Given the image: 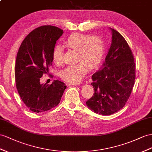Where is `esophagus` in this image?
I'll return each instance as SVG.
<instances>
[{
	"mask_svg": "<svg viewBox=\"0 0 152 152\" xmlns=\"http://www.w3.org/2000/svg\"><path fill=\"white\" fill-rule=\"evenodd\" d=\"M69 85H71V86H77V85H78L77 83H70Z\"/></svg>",
	"mask_w": 152,
	"mask_h": 152,
	"instance_id": "esophagus-1",
	"label": "esophagus"
}]
</instances>
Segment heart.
<instances>
[{"instance_id": "b5f03b06", "label": "heart", "mask_w": 152, "mask_h": 152, "mask_svg": "<svg viewBox=\"0 0 152 152\" xmlns=\"http://www.w3.org/2000/svg\"><path fill=\"white\" fill-rule=\"evenodd\" d=\"M65 47L78 50L80 63L69 65L60 73L64 81L70 83H77L88 71V66L94 69L100 64L104 53V45L102 39L98 37H89L87 34L74 33L64 42ZM64 49L60 45L54 48L53 60L56 65L62 62Z\"/></svg>"}]
</instances>
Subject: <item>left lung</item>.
I'll use <instances>...</instances> for the list:
<instances>
[{"label":"left lung","instance_id":"8db88e82","mask_svg":"<svg viewBox=\"0 0 152 152\" xmlns=\"http://www.w3.org/2000/svg\"><path fill=\"white\" fill-rule=\"evenodd\" d=\"M112 43L102 67L92 76L94 93L86 102L95 113L111 115L125 105L135 79L134 58L125 39L109 28Z\"/></svg>","mask_w":152,"mask_h":152}]
</instances>
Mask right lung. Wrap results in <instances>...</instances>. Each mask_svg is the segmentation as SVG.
Returning <instances> with one entry per match:
<instances>
[{
  "label": "right lung",
  "instance_id": "right-lung-1",
  "mask_svg": "<svg viewBox=\"0 0 152 152\" xmlns=\"http://www.w3.org/2000/svg\"><path fill=\"white\" fill-rule=\"evenodd\" d=\"M63 33L55 26L39 27L24 38L18 49L15 68L16 87L31 111L39 113L56 107L67 87L58 80L50 85L40 81L52 65L54 48Z\"/></svg>",
  "mask_w": 152,
  "mask_h": 152
}]
</instances>
